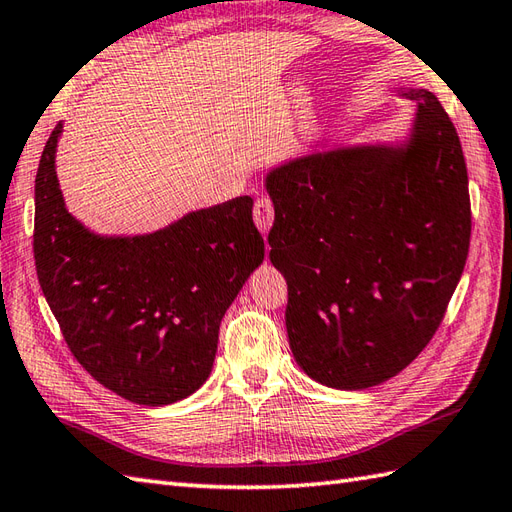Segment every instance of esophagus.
<instances>
[{"label":"esophagus","mask_w":512,"mask_h":512,"mask_svg":"<svg viewBox=\"0 0 512 512\" xmlns=\"http://www.w3.org/2000/svg\"><path fill=\"white\" fill-rule=\"evenodd\" d=\"M273 217H276V210H273V204L269 197H258L254 204V223L256 228L263 232L265 236L269 234L271 226H273Z\"/></svg>","instance_id":"1"}]
</instances>
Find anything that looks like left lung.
<instances>
[{"instance_id": "8db88e82", "label": "left lung", "mask_w": 512, "mask_h": 512, "mask_svg": "<svg viewBox=\"0 0 512 512\" xmlns=\"http://www.w3.org/2000/svg\"><path fill=\"white\" fill-rule=\"evenodd\" d=\"M404 139L339 145L273 167L271 265L289 286L295 363L330 389L397 376L441 326L471 236L467 165L434 93Z\"/></svg>"}]
</instances>
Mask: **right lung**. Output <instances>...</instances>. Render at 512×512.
Segmentation results:
<instances>
[{
    "instance_id": "right-lung-1",
    "label": "right lung",
    "mask_w": 512,
    "mask_h": 512,
    "mask_svg": "<svg viewBox=\"0 0 512 512\" xmlns=\"http://www.w3.org/2000/svg\"><path fill=\"white\" fill-rule=\"evenodd\" d=\"M62 121L34 182V263L71 354L141 406L180 402L213 371L219 326L265 258L252 197L147 234H97L73 217L56 176Z\"/></svg>"
}]
</instances>
